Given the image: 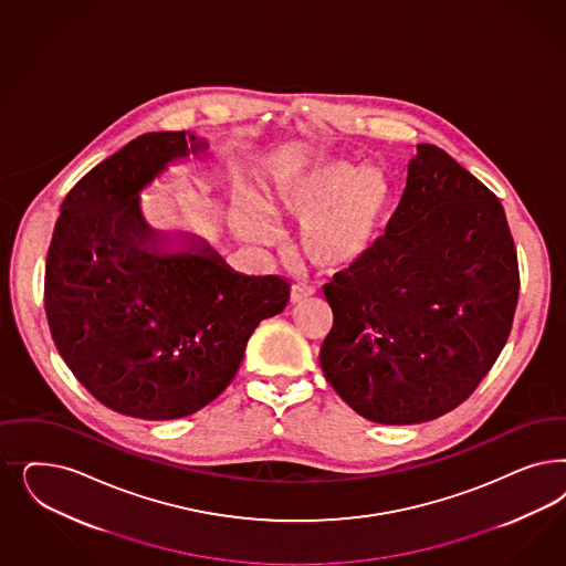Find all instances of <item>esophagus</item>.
Masks as SVG:
<instances>
[{"instance_id": "esophagus-1", "label": "esophagus", "mask_w": 566, "mask_h": 566, "mask_svg": "<svg viewBox=\"0 0 566 566\" xmlns=\"http://www.w3.org/2000/svg\"><path fill=\"white\" fill-rule=\"evenodd\" d=\"M314 297V290L306 287V285H293L292 287V304H306Z\"/></svg>"}]
</instances>
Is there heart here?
Masks as SVG:
<instances>
[{
  "label": "heart",
  "mask_w": 566,
  "mask_h": 566,
  "mask_svg": "<svg viewBox=\"0 0 566 566\" xmlns=\"http://www.w3.org/2000/svg\"><path fill=\"white\" fill-rule=\"evenodd\" d=\"M391 187L381 172L346 158L318 154L292 166L258 198L262 220L241 210L239 224L255 238H273L270 222H302L300 245L325 273L360 266L381 238Z\"/></svg>",
  "instance_id": "1"
}]
</instances>
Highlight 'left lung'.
<instances>
[{"label": "left lung", "mask_w": 566, "mask_h": 566, "mask_svg": "<svg viewBox=\"0 0 566 566\" xmlns=\"http://www.w3.org/2000/svg\"><path fill=\"white\" fill-rule=\"evenodd\" d=\"M331 387L381 424L439 419L467 400L511 335L518 264L500 200L443 149L419 144L375 250L323 287Z\"/></svg>", "instance_id": "obj_1"}]
</instances>
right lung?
I'll use <instances>...</instances> for the list:
<instances>
[{"label":"right lung","mask_w":566,"mask_h":566,"mask_svg":"<svg viewBox=\"0 0 566 566\" xmlns=\"http://www.w3.org/2000/svg\"><path fill=\"white\" fill-rule=\"evenodd\" d=\"M210 149L191 133H146L62 201L45 264L55 347L93 398L144 420L189 417L233 381L260 321L290 283L235 273L206 241L158 231L142 191Z\"/></svg>","instance_id":"obj_1"}]
</instances>
